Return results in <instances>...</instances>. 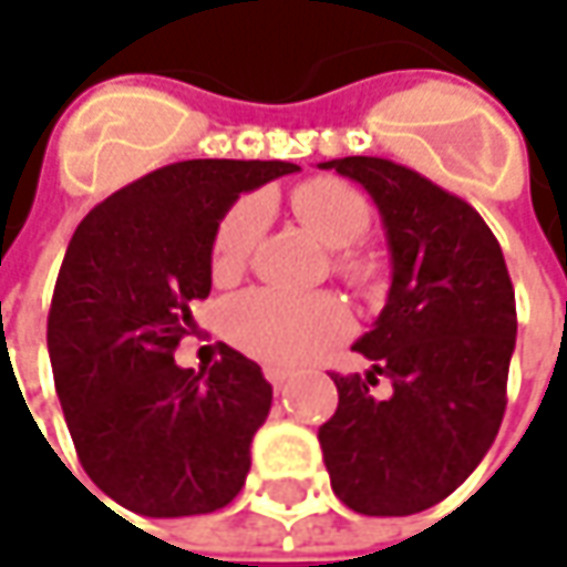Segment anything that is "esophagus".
<instances>
[{"instance_id":"obj_1","label":"esophagus","mask_w":567,"mask_h":567,"mask_svg":"<svg viewBox=\"0 0 567 567\" xmlns=\"http://www.w3.org/2000/svg\"><path fill=\"white\" fill-rule=\"evenodd\" d=\"M265 379L271 381L274 391H280V388L290 381V372H287V369H274V365H268V369H265Z\"/></svg>"}]
</instances>
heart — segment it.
<instances>
[{
    "instance_id": "heart-1",
    "label": "heart",
    "mask_w": 567,
    "mask_h": 567,
    "mask_svg": "<svg viewBox=\"0 0 567 567\" xmlns=\"http://www.w3.org/2000/svg\"><path fill=\"white\" fill-rule=\"evenodd\" d=\"M290 210L321 246L334 249L331 271L340 280L357 290L375 287L379 261L357 246L372 220V207L360 188L334 176H316L290 192ZM261 229L265 205L258 198H243L220 217L210 243V277L217 284H229L249 268ZM220 324L229 343L255 360L296 365L343 338L350 331V316L331 293L293 296L258 287L233 296L220 312Z\"/></svg>"
}]
</instances>
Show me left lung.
<instances>
[{"label":"left lung","mask_w":567,"mask_h":567,"mask_svg":"<svg viewBox=\"0 0 567 567\" xmlns=\"http://www.w3.org/2000/svg\"><path fill=\"white\" fill-rule=\"evenodd\" d=\"M379 207L391 293L353 350L365 375H334L338 410L318 429L331 489L353 512L403 517L457 489L498 435L517 334L498 239L473 207L384 157L321 164ZM392 394L375 399L378 375Z\"/></svg>","instance_id":"1"}]
</instances>
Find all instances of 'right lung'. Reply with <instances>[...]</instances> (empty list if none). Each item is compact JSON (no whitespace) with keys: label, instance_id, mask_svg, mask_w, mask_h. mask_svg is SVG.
<instances>
[{"label":"right lung","instance_id":"1","mask_svg":"<svg viewBox=\"0 0 567 567\" xmlns=\"http://www.w3.org/2000/svg\"><path fill=\"white\" fill-rule=\"evenodd\" d=\"M299 166L179 161L113 192L65 249L47 318L55 394L84 473L125 512L188 517L229 505L271 410L258 362L233 347L205 372L173 353L210 293L229 205Z\"/></svg>","mask_w":567,"mask_h":567}]
</instances>
